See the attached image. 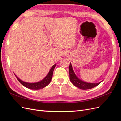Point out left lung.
I'll use <instances>...</instances> for the list:
<instances>
[{
  "label": "left lung",
  "instance_id": "obj_1",
  "mask_svg": "<svg viewBox=\"0 0 121 121\" xmlns=\"http://www.w3.org/2000/svg\"><path fill=\"white\" fill-rule=\"evenodd\" d=\"M69 79H70L71 81L73 84V85H75L76 87L79 88L80 89L83 90L92 88H94L98 85L99 84L102 82L101 81V82L98 83H89L84 82L82 81V80H80L79 78L77 77V76L75 75L71 63L69 67Z\"/></svg>",
  "mask_w": 121,
  "mask_h": 121
}]
</instances>
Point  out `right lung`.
<instances>
[{
	"label": "right lung",
	"instance_id": "right-lung-1",
	"mask_svg": "<svg viewBox=\"0 0 121 121\" xmlns=\"http://www.w3.org/2000/svg\"><path fill=\"white\" fill-rule=\"evenodd\" d=\"M56 66V64L54 65L52 67V68H51L50 71L48 73V74H47V75L45 77V78L44 79H43L42 81L37 83H30L25 82L23 81H22V80H20L19 78L17 77L16 76L17 79L18 80V81L20 82V83L22 84V85H23L24 86L26 87V88H28L31 89H41L48 85L50 83L51 80H52V77L54 69Z\"/></svg>",
	"mask_w": 121,
	"mask_h": 121
}]
</instances>
